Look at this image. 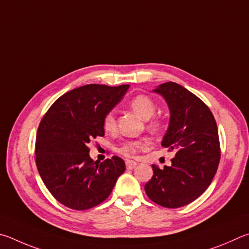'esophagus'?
<instances>
[{
  "label": "esophagus",
  "mask_w": 249,
  "mask_h": 249,
  "mask_svg": "<svg viewBox=\"0 0 249 249\" xmlns=\"http://www.w3.org/2000/svg\"><path fill=\"white\" fill-rule=\"evenodd\" d=\"M125 166H127V169H133L137 166V163L134 160H127L125 162Z\"/></svg>",
  "instance_id": "esophagus-1"
}]
</instances>
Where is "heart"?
Returning <instances> with one entry per match:
<instances>
[{
  "label": "heart",
  "instance_id": "obj_1",
  "mask_svg": "<svg viewBox=\"0 0 249 249\" xmlns=\"http://www.w3.org/2000/svg\"><path fill=\"white\" fill-rule=\"evenodd\" d=\"M130 107L132 110L137 113V115L143 118L144 120L150 119V118L154 115L156 110V105L153 102V99L150 98L146 95H138L130 100ZM150 128L156 129L159 128L160 121L159 120H152L150 121ZM103 127L107 132H111L116 129V118L113 111H108L104 117L103 120ZM147 147V142L142 140H131L124 143L118 152L120 154L127 156V158H132L139 152L144 150Z\"/></svg>",
  "mask_w": 249,
  "mask_h": 249
}]
</instances>
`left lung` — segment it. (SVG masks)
Returning a JSON list of instances; mask_svg holds the SVG:
<instances>
[{
    "label": "left lung",
    "instance_id": "left-lung-1",
    "mask_svg": "<svg viewBox=\"0 0 249 249\" xmlns=\"http://www.w3.org/2000/svg\"><path fill=\"white\" fill-rule=\"evenodd\" d=\"M153 90L171 112L162 146L176 155L172 166L152 165L153 177L144 189L160 206L180 208L201 196L215 175L221 158L217 125L207 105L184 86L167 82Z\"/></svg>",
    "mask_w": 249,
    "mask_h": 249
}]
</instances>
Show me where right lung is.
Listing matches in <instances>:
<instances>
[{"label": "right lung", "mask_w": 249, "mask_h": 249, "mask_svg": "<svg viewBox=\"0 0 249 249\" xmlns=\"http://www.w3.org/2000/svg\"><path fill=\"white\" fill-rule=\"evenodd\" d=\"M128 89L129 85L99 84L77 87L56 99L41 119L36 165L43 184L63 206L74 210L98 206L125 171L124 160L118 156L94 162L89 144L105 136L104 117Z\"/></svg>", "instance_id": "add662e5"}]
</instances>
